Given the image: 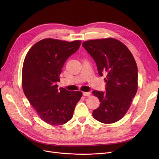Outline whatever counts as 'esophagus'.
Wrapping results in <instances>:
<instances>
[{"mask_svg": "<svg viewBox=\"0 0 159 159\" xmlns=\"http://www.w3.org/2000/svg\"><path fill=\"white\" fill-rule=\"evenodd\" d=\"M83 95L85 97H89L91 95V93L90 92H83Z\"/></svg>", "mask_w": 159, "mask_h": 159, "instance_id": "obj_1", "label": "esophagus"}]
</instances>
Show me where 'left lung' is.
I'll use <instances>...</instances> for the list:
<instances>
[{
  "mask_svg": "<svg viewBox=\"0 0 159 159\" xmlns=\"http://www.w3.org/2000/svg\"><path fill=\"white\" fill-rule=\"evenodd\" d=\"M82 46L96 62L100 76L106 75V91H93L100 103L93 111L95 119L104 124L119 121L126 115L138 88V69L127 46L113 38L89 40Z\"/></svg>",
  "mask_w": 159,
  "mask_h": 159,
  "instance_id": "8db88e82",
  "label": "left lung"
}]
</instances>
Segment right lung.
<instances>
[{"mask_svg": "<svg viewBox=\"0 0 159 159\" xmlns=\"http://www.w3.org/2000/svg\"><path fill=\"white\" fill-rule=\"evenodd\" d=\"M80 40L67 42L44 39L33 45L24 58L22 71L24 93L39 117L58 126L73 117L81 91L58 89L57 82L64 64L80 47Z\"/></svg>", "mask_w": 159, "mask_h": 159, "instance_id": "add662e5", "label": "right lung"}]
</instances>
